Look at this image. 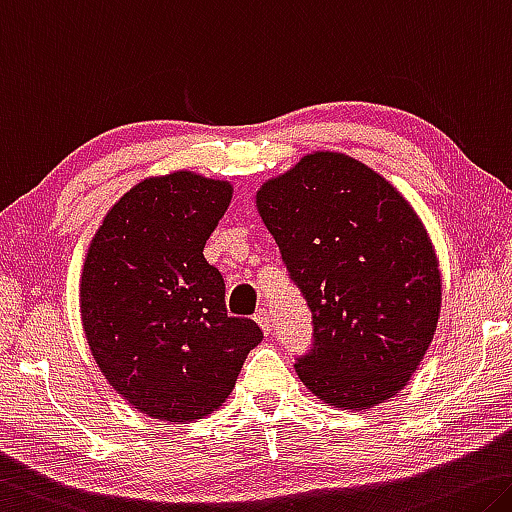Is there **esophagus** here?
Instances as JSON below:
<instances>
[{
  "label": "esophagus",
  "mask_w": 512,
  "mask_h": 512,
  "mask_svg": "<svg viewBox=\"0 0 512 512\" xmlns=\"http://www.w3.org/2000/svg\"><path fill=\"white\" fill-rule=\"evenodd\" d=\"M255 323L259 328H262V332L264 335H269L271 332V316H269V310H257V314H255Z\"/></svg>",
  "instance_id": "1"
}]
</instances>
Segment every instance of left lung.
Segmentation results:
<instances>
[{"instance_id":"left-lung-1","label":"left lung","mask_w":512,"mask_h":512,"mask_svg":"<svg viewBox=\"0 0 512 512\" xmlns=\"http://www.w3.org/2000/svg\"><path fill=\"white\" fill-rule=\"evenodd\" d=\"M257 212L314 319L303 385L339 410L399 394L442 307L435 246L394 184L344 152L316 150L257 189Z\"/></svg>"}]
</instances>
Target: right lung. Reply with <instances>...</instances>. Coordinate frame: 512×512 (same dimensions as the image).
<instances>
[{
  "mask_svg": "<svg viewBox=\"0 0 512 512\" xmlns=\"http://www.w3.org/2000/svg\"><path fill=\"white\" fill-rule=\"evenodd\" d=\"M232 193L193 170L150 175L116 200L88 246L86 342L107 383L145 417L212 415L262 342L255 321L227 316L223 275L202 255Z\"/></svg>",
  "mask_w": 512,
  "mask_h": 512,
  "instance_id": "obj_1",
  "label": "right lung"
}]
</instances>
